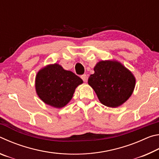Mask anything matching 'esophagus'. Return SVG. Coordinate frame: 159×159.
<instances>
[{
  "instance_id": "1",
  "label": "esophagus",
  "mask_w": 159,
  "mask_h": 159,
  "mask_svg": "<svg viewBox=\"0 0 159 159\" xmlns=\"http://www.w3.org/2000/svg\"><path fill=\"white\" fill-rule=\"evenodd\" d=\"M80 78H81L82 80H83V81H84V82H86V81H87L88 77H87V75H86V74H83V75H82V76H80Z\"/></svg>"
}]
</instances>
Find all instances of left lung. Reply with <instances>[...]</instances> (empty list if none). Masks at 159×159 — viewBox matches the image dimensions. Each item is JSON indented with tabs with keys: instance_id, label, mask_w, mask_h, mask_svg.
I'll list each match as a JSON object with an SVG mask.
<instances>
[{
	"instance_id": "1",
	"label": "left lung",
	"mask_w": 159,
	"mask_h": 159,
	"mask_svg": "<svg viewBox=\"0 0 159 159\" xmlns=\"http://www.w3.org/2000/svg\"><path fill=\"white\" fill-rule=\"evenodd\" d=\"M88 84L104 106L116 108L128 100L135 87L133 74L116 60H102L94 67Z\"/></svg>"
}]
</instances>
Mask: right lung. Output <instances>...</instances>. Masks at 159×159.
I'll return each instance as SVG.
<instances>
[{"label":"right lung","mask_w":159,"mask_h":159,"mask_svg":"<svg viewBox=\"0 0 159 159\" xmlns=\"http://www.w3.org/2000/svg\"><path fill=\"white\" fill-rule=\"evenodd\" d=\"M83 83L80 77L55 63L38 71L35 88L39 98L48 105L60 109L73 98L76 88Z\"/></svg>","instance_id":"add662e5"}]
</instances>
